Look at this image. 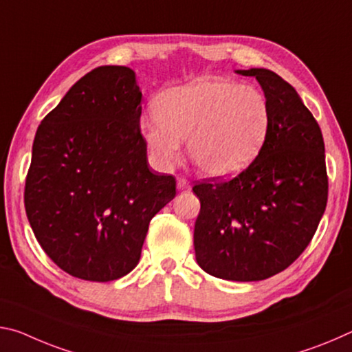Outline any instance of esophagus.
I'll list each match as a JSON object with an SVG mask.
<instances>
[{"instance_id": "34e87169", "label": "esophagus", "mask_w": 352, "mask_h": 352, "mask_svg": "<svg viewBox=\"0 0 352 352\" xmlns=\"http://www.w3.org/2000/svg\"><path fill=\"white\" fill-rule=\"evenodd\" d=\"M177 188H178V190H186V189L190 188V183L184 177H178L177 178Z\"/></svg>"}]
</instances>
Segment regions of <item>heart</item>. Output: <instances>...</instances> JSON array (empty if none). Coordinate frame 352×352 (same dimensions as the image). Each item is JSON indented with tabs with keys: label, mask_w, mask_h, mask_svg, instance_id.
Masks as SVG:
<instances>
[{
	"label": "heart",
	"mask_w": 352,
	"mask_h": 352,
	"mask_svg": "<svg viewBox=\"0 0 352 352\" xmlns=\"http://www.w3.org/2000/svg\"><path fill=\"white\" fill-rule=\"evenodd\" d=\"M270 127V107L253 87L201 77L160 94L157 111L141 116L140 129L160 169L175 164L182 140L189 157L210 177L237 174L258 157Z\"/></svg>",
	"instance_id": "1"
}]
</instances>
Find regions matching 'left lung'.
I'll use <instances>...</instances> for the list:
<instances>
[{"mask_svg": "<svg viewBox=\"0 0 352 352\" xmlns=\"http://www.w3.org/2000/svg\"><path fill=\"white\" fill-rule=\"evenodd\" d=\"M253 76L270 107L267 140L231 180L194 184L197 264L228 281H261L283 272L311 243L327 204L324 141L295 88L264 68Z\"/></svg>", "mask_w": 352, "mask_h": 352, "instance_id": "8db88e82", "label": "left lung"}]
</instances>
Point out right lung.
I'll list each match as a JSON object with an SVG mask.
<instances>
[{"label":"right lung","mask_w":352,"mask_h":352,"mask_svg":"<svg viewBox=\"0 0 352 352\" xmlns=\"http://www.w3.org/2000/svg\"><path fill=\"white\" fill-rule=\"evenodd\" d=\"M141 91L127 67L77 80L35 133L25 208L41 248L68 275L107 283L138 264L175 178L147 163Z\"/></svg>","instance_id":"add662e5"}]
</instances>
